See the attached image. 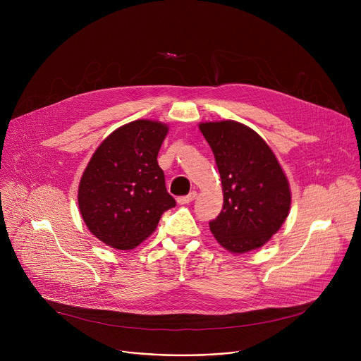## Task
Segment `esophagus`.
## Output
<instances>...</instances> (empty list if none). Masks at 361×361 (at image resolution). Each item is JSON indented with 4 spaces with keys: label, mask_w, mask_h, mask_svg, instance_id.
<instances>
[{
    "label": "esophagus",
    "mask_w": 361,
    "mask_h": 361,
    "mask_svg": "<svg viewBox=\"0 0 361 361\" xmlns=\"http://www.w3.org/2000/svg\"><path fill=\"white\" fill-rule=\"evenodd\" d=\"M195 197H197V191H191V192L187 194V195L178 197V198H177V202H178V204H188V202H191Z\"/></svg>",
    "instance_id": "esophagus-1"
}]
</instances>
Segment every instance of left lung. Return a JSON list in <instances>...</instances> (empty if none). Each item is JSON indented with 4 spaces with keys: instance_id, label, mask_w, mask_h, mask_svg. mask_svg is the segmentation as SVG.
Returning a JSON list of instances; mask_svg holds the SVG:
<instances>
[{
    "instance_id": "left-lung-1",
    "label": "left lung",
    "mask_w": 361,
    "mask_h": 361,
    "mask_svg": "<svg viewBox=\"0 0 361 361\" xmlns=\"http://www.w3.org/2000/svg\"><path fill=\"white\" fill-rule=\"evenodd\" d=\"M198 127L214 152L224 195L221 213L210 221L213 235L234 254L260 248L290 213L286 173L269 144L250 127L233 120Z\"/></svg>"
}]
</instances>
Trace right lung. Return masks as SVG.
I'll use <instances>...</instances> for the list:
<instances>
[{
  "instance_id": "1",
  "label": "right lung",
  "mask_w": 361,
  "mask_h": 361,
  "mask_svg": "<svg viewBox=\"0 0 361 361\" xmlns=\"http://www.w3.org/2000/svg\"><path fill=\"white\" fill-rule=\"evenodd\" d=\"M169 126L135 120L113 131L88 161L78 185L87 228L104 244L133 250L176 205L157 163Z\"/></svg>"
}]
</instances>
